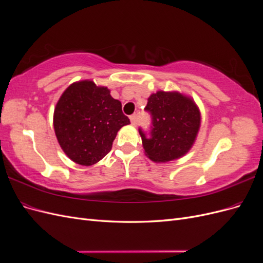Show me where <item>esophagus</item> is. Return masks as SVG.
I'll list each match as a JSON object with an SVG mask.
<instances>
[{
  "label": "esophagus",
  "mask_w": 263,
  "mask_h": 263,
  "mask_svg": "<svg viewBox=\"0 0 263 263\" xmlns=\"http://www.w3.org/2000/svg\"><path fill=\"white\" fill-rule=\"evenodd\" d=\"M130 122H132V125H136L137 124V119H136V114H133V115H130Z\"/></svg>",
  "instance_id": "34e87169"
}]
</instances>
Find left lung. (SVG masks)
<instances>
[{
	"mask_svg": "<svg viewBox=\"0 0 263 263\" xmlns=\"http://www.w3.org/2000/svg\"><path fill=\"white\" fill-rule=\"evenodd\" d=\"M151 116L146 132L139 127L142 145L154 161L165 162L185 155L200 128L201 116L194 102L180 93L151 94L145 107Z\"/></svg>",
	"mask_w": 263,
	"mask_h": 263,
	"instance_id": "left-lung-1",
	"label": "left lung"
}]
</instances>
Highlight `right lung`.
I'll list each match as a JSON object with an SVG mask.
<instances>
[{
	"label": "right lung",
	"instance_id": "1",
	"mask_svg": "<svg viewBox=\"0 0 263 263\" xmlns=\"http://www.w3.org/2000/svg\"><path fill=\"white\" fill-rule=\"evenodd\" d=\"M130 124L122 103L109 90L92 81L71 84L54 108L53 127L59 144L71 160L91 165L112 149L117 132Z\"/></svg>",
	"mask_w": 263,
	"mask_h": 263
}]
</instances>
